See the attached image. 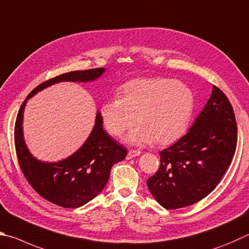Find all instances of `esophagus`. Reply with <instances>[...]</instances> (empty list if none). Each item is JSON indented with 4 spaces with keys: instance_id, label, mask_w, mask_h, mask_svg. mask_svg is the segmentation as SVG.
Returning a JSON list of instances; mask_svg holds the SVG:
<instances>
[{
    "instance_id": "1",
    "label": "esophagus",
    "mask_w": 249,
    "mask_h": 249,
    "mask_svg": "<svg viewBox=\"0 0 249 249\" xmlns=\"http://www.w3.org/2000/svg\"><path fill=\"white\" fill-rule=\"evenodd\" d=\"M140 154H141L140 151L130 150V151L128 152V154H127V160H131V159H133V158H136V156H139Z\"/></svg>"
}]
</instances>
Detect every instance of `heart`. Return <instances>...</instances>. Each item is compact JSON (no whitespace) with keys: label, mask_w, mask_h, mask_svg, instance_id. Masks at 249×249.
Wrapping results in <instances>:
<instances>
[{"label":"heart","mask_w":249,"mask_h":249,"mask_svg":"<svg viewBox=\"0 0 249 249\" xmlns=\"http://www.w3.org/2000/svg\"><path fill=\"white\" fill-rule=\"evenodd\" d=\"M195 97L188 86L167 77H142L121 87L118 97L104 102L99 113L104 128L121 137L134 124L127 142L144 145L154 141L167 145L185 133L193 115Z\"/></svg>","instance_id":"b5f03b06"}]
</instances>
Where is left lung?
<instances>
[{
  "label": "left lung",
  "mask_w": 249,
  "mask_h": 249,
  "mask_svg": "<svg viewBox=\"0 0 249 249\" xmlns=\"http://www.w3.org/2000/svg\"><path fill=\"white\" fill-rule=\"evenodd\" d=\"M236 144L233 107L223 91L213 86L189 132L160 152L159 171L146 180L152 196L171 210L206 198L229 168Z\"/></svg>",
  "instance_id": "left-lung-1"
}]
</instances>
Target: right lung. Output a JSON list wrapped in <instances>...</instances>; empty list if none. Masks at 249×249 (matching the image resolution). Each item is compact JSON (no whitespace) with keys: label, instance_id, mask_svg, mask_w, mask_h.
<instances>
[{"label":"right lung","instance_id":"obj_1","mask_svg":"<svg viewBox=\"0 0 249 249\" xmlns=\"http://www.w3.org/2000/svg\"><path fill=\"white\" fill-rule=\"evenodd\" d=\"M106 71L98 68L72 71L50 78L34 89L21 104L15 122V149L24 176L38 195L62 208H78L94 199L106 186L113 164L124 160L127 150L103 129L100 113L84 144L68 159L56 163L38 160L30 154L23 134V115L27 100L59 82L95 81Z\"/></svg>","mask_w":249,"mask_h":249}]
</instances>
